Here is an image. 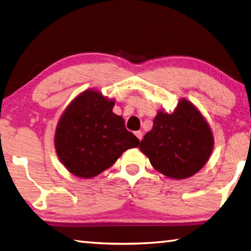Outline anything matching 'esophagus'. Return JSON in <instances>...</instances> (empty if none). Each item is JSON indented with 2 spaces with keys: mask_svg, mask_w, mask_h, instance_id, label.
<instances>
[{
  "mask_svg": "<svg viewBox=\"0 0 251 251\" xmlns=\"http://www.w3.org/2000/svg\"><path fill=\"white\" fill-rule=\"evenodd\" d=\"M135 135H136L137 138H138L141 141V139H142V132L140 130H138V131L135 132Z\"/></svg>",
  "mask_w": 251,
  "mask_h": 251,
  "instance_id": "1",
  "label": "esophagus"
}]
</instances>
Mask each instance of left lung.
<instances>
[{"mask_svg":"<svg viewBox=\"0 0 251 251\" xmlns=\"http://www.w3.org/2000/svg\"><path fill=\"white\" fill-rule=\"evenodd\" d=\"M214 139L209 124L193 103L181 99L175 111H159L139 149L151 165L170 178L190 177L209 160Z\"/></svg>","mask_w":251,"mask_h":251,"instance_id":"obj_1","label":"left lung"}]
</instances>
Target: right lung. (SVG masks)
<instances>
[{
  "instance_id": "right-lung-1",
  "label": "right lung",
  "mask_w": 251,
  "mask_h": 251,
  "mask_svg": "<svg viewBox=\"0 0 251 251\" xmlns=\"http://www.w3.org/2000/svg\"><path fill=\"white\" fill-rule=\"evenodd\" d=\"M114 100L87 90L74 99L57 123L54 145L63 165L73 175L92 178L115 163L140 141L112 112Z\"/></svg>"
}]
</instances>
